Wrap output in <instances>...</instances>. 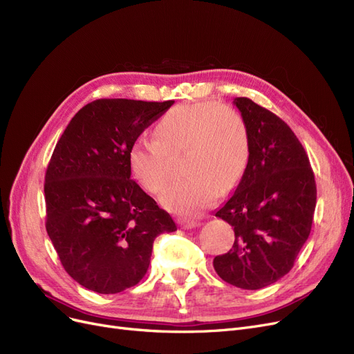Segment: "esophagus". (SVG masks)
I'll return each instance as SVG.
<instances>
[{"mask_svg":"<svg viewBox=\"0 0 354 354\" xmlns=\"http://www.w3.org/2000/svg\"><path fill=\"white\" fill-rule=\"evenodd\" d=\"M178 223L180 225V227H184V229H194L198 226V221L192 220V218H179Z\"/></svg>","mask_w":354,"mask_h":354,"instance_id":"34e87169","label":"esophagus"}]
</instances>
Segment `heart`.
<instances>
[{
  "mask_svg": "<svg viewBox=\"0 0 354 354\" xmlns=\"http://www.w3.org/2000/svg\"><path fill=\"white\" fill-rule=\"evenodd\" d=\"M156 138L140 136L129 144L127 159L133 178L150 194L170 182L167 154L184 150L185 176L163 195V203L180 214H197L210 205L217 191L232 189L251 156L250 129L242 115L216 102L180 104L156 125Z\"/></svg>",
  "mask_w": 354,
  "mask_h": 354,
  "instance_id": "obj_1",
  "label": "heart"
}]
</instances>
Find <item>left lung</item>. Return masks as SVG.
Wrapping results in <instances>:
<instances>
[{"label": "left lung", "mask_w": 354, "mask_h": 354, "mask_svg": "<svg viewBox=\"0 0 354 354\" xmlns=\"http://www.w3.org/2000/svg\"><path fill=\"white\" fill-rule=\"evenodd\" d=\"M251 137V156L216 217L233 227L227 254L214 258L221 280L258 290L280 280L309 238L317 184L308 154L290 127L248 97L233 102Z\"/></svg>", "instance_id": "left-lung-1"}]
</instances>
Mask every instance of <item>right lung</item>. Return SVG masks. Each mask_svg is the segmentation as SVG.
<instances>
[{
    "mask_svg": "<svg viewBox=\"0 0 354 354\" xmlns=\"http://www.w3.org/2000/svg\"><path fill=\"white\" fill-rule=\"evenodd\" d=\"M174 100L97 99L78 111L45 175L46 232L64 270L83 287L113 295L146 276L153 242L175 232L167 212L131 179L129 144Z\"/></svg>",
    "mask_w": 354,
    "mask_h": 354,
    "instance_id": "add662e5",
    "label": "right lung"
}]
</instances>
